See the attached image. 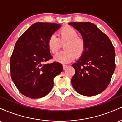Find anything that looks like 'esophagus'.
<instances>
[{
    "mask_svg": "<svg viewBox=\"0 0 122 122\" xmlns=\"http://www.w3.org/2000/svg\"><path fill=\"white\" fill-rule=\"evenodd\" d=\"M68 66L67 65H63V69H65L66 68H68Z\"/></svg>",
    "mask_w": 122,
    "mask_h": 122,
    "instance_id": "34e87169",
    "label": "esophagus"
}]
</instances>
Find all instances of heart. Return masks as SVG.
<instances>
[{"instance_id":"b5f03b06","label":"heart","mask_w":122,"mask_h":122,"mask_svg":"<svg viewBox=\"0 0 122 122\" xmlns=\"http://www.w3.org/2000/svg\"><path fill=\"white\" fill-rule=\"evenodd\" d=\"M64 44V49L57 53L54 60L62 64H67L73 61L76 57L80 56L85 50V43L84 38L78 36V33L73 27L66 26L59 32V38L52 34L47 41V47L52 53H56Z\"/></svg>"}]
</instances>
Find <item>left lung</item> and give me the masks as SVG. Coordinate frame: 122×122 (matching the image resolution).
Segmentation results:
<instances>
[{
    "instance_id": "1",
    "label": "left lung",
    "mask_w": 122,
    "mask_h": 122,
    "mask_svg": "<svg viewBox=\"0 0 122 122\" xmlns=\"http://www.w3.org/2000/svg\"><path fill=\"white\" fill-rule=\"evenodd\" d=\"M81 34L85 50L72 66L75 74L72 84L78 93L92 96L104 91L115 69V52L109 38L93 23L71 22Z\"/></svg>"
}]
</instances>
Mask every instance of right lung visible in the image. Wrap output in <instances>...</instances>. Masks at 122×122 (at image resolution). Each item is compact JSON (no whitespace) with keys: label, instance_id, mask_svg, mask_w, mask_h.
Segmentation results:
<instances>
[{"label":"right lung","instance_id":"obj_1","mask_svg":"<svg viewBox=\"0 0 122 122\" xmlns=\"http://www.w3.org/2000/svg\"><path fill=\"white\" fill-rule=\"evenodd\" d=\"M61 25L37 22L19 38L10 58L11 77L22 94L31 99L42 97L52 89L53 79L62 72V64L51 59L47 41Z\"/></svg>","mask_w":122,"mask_h":122}]
</instances>
